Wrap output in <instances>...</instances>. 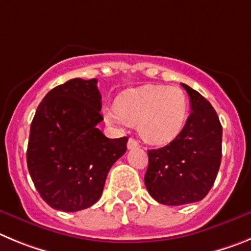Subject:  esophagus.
<instances>
[{
  "label": "esophagus",
  "mask_w": 251,
  "mask_h": 251,
  "mask_svg": "<svg viewBox=\"0 0 251 251\" xmlns=\"http://www.w3.org/2000/svg\"><path fill=\"white\" fill-rule=\"evenodd\" d=\"M139 141H137V140H135V139H132V137H130V139H128V141H127V149L128 150H131V149H136V148H139Z\"/></svg>",
  "instance_id": "esophagus-1"
}]
</instances>
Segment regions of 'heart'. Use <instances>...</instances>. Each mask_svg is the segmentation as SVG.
<instances>
[{"label": "heart", "instance_id": "1", "mask_svg": "<svg viewBox=\"0 0 251 251\" xmlns=\"http://www.w3.org/2000/svg\"><path fill=\"white\" fill-rule=\"evenodd\" d=\"M187 109L186 95L180 87L148 85L124 92L119 103L103 107L102 115L107 125L117 128L139 125L145 141L164 145L180 134Z\"/></svg>", "mask_w": 251, "mask_h": 251}]
</instances>
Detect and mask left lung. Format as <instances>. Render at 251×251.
<instances>
[{
    "label": "left lung",
    "instance_id": "8db88e82",
    "mask_svg": "<svg viewBox=\"0 0 251 251\" xmlns=\"http://www.w3.org/2000/svg\"><path fill=\"white\" fill-rule=\"evenodd\" d=\"M190 98L191 114L180 134L164 148L148 150L145 185L149 194L164 205L200 201L218 175L221 162L223 127L211 103L181 83Z\"/></svg>",
    "mask_w": 251,
    "mask_h": 251
}]
</instances>
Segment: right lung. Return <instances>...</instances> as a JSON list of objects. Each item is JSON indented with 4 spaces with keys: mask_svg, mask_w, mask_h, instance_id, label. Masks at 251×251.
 <instances>
[{
    "mask_svg": "<svg viewBox=\"0 0 251 251\" xmlns=\"http://www.w3.org/2000/svg\"><path fill=\"white\" fill-rule=\"evenodd\" d=\"M98 80L72 78L44 98L31 123L27 168L41 198L61 211H78L101 198L106 176L126 152L127 137L109 139Z\"/></svg>",
    "mask_w": 251,
    "mask_h": 251,
    "instance_id": "obj_1",
    "label": "right lung"
}]
</instances>
